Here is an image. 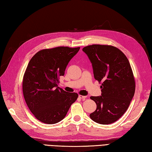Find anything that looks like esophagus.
<instances>
[{"label": "esophagus", "instance_id": "esophagus-1", "mask_svg": "<svg viewBox=\"0 0 152 152\" xmlns=\"http://www.w3.org/2000/svg\"><path fill=\"white\" fill-rule=\"evenodd\" d=\"M79 98L80 99H82L83 101H84V100L87 98V96H83V95H79Z\"/></svg>", "mask_w": 152, "mask_h": 152}]
</instances>
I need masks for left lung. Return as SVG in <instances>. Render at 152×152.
<instances>
[{
  "instance_id": "obj_1",
  "label": "left lung",
  "mask_w": 152,
  "mask_h": 152,
  "mask_svg": "<svg viewBox=\"0 0 152 152\" xmlns=\"http://www.w3.org/2000/svg\"><path fill=\"white\" fill-rule=\"evenodd\" d=\"M95 80L101 83V96H91L96 104L89 115L100 124L114 123L127 111L135 91L133 70L125 55L116 47L93 44L84 47Z\"/></svg>"
}]
</instances>
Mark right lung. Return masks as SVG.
<instances>
[{
  "instance_id": "obj_1",
  "label": "right lung",
  "mask_w": 152,
  "mask_h": 152,
  "mask_svg": "<svg viewBox=\"0 0 152 152\" xmlns=\"http://www.w3.org/2000/svg\"><path fill=\"white\" fill-rule=\"evenodd\" d=\"M80 47L60 46L42 50L31 58L23 79V93L34 117L46 124H54L65 117L76 93L58 87L67 64Z\"/></svg>"
}]
</instances>
